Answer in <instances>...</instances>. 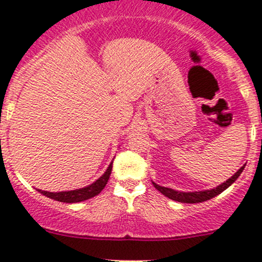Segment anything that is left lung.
<instances>
[{"label":"left lung","instance_id":"obj_1","mask_svg":"<svg viewBox=\"0 0 262 262\" xmlns=\"http://www.w3.org/2000/svg\"><path fill=\"white\" fill-rule=\"evenodd\" d=\"M246 166V164H245ZM244 167H241L240 169L237 170V172L235 173V174L232 176L231 178H228L227 181L225 182V183L220 184V186H217L216 188L213 189H210V191H201V192H178V191H174V189H170V188H167V187H162L159 186V184L154 183V187H156L157 189H158L159 192H161L162 194H164V196L170 198V200L173 201H178V202H182V203H200V202H205V201H208L211 200V198L219 196L220 193H222V192L225 191L226 188H228V187L231 186V184L233 183L238 178V176L241 174L242 170H244Z\"/></svg>","mask_w":262,"mask_h":262}]
</instances>
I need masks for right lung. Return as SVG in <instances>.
<instances>
[{
	"instance_id": "add662e5",
	"label": "right lung",
	"mask_w": 262,
	"mask_h": 262,
	"mask_svg": "<svg viewBox=\"0 0 262 262\" xmlns=\"http://www.w3.org/2000/svg\"><path fill=\"white\" fill-rule=\"evenodd\" d=\"M112 168H113V162L109 164L106 172L104 173L99 180H96L94 183L85 187V188L74 189V191H68V192H56V193H55V192L41 191V189H38V192L42 193L43 196L52 198V200L55 201H60V202H66V203L81 202V201L89 200V198L96 196V194H99L101 191H103L104 187L106 186V183H108L109 181L110 173H112Z\"/></svg>"
}]
</instances>
